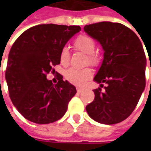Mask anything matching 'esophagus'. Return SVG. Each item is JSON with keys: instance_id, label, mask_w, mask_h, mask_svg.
<instances>
[{"instance_id": "34e87169", "label": "esophagus", "mask_w": 151, "mask_h": 151, "mask_svg": "<svg viewBox=\"0 0 151 151\" xmlns=\"http://www.w3.org/2000/svg\"><path fill=\"white\" fill-rule=\"evenodd\" d=\"M82 91H83V89L82 88H80V87H78V88H77V92H78V93H81V92H82Z\"/></svg>"}]
</instances>
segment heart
I'll return each mask as SVG.
<instances>
[{
	"mask_svg": "<svg viewBox=\"0 0 151 151\" xmlns=\"http://www.w3.org/2000/svg\"><path fill=\"white\" fill-rule=\"evenodd\" d=\"M74 47L76 49L81 51L85 54H87L86 63L92 65H97L99 62L98 57L94 54L95 50V42L91 37L86 35H79L74 41ZM69 48L66 46L63 47L60 49L59 54V59L60 64L64 66L68 65L69 62ZM93 75L91 69L89 68L84 69H74L70 68L67 69L65 73V77L66 80L72 84L77 86H83L85 82L91 78Z\"/></svg>",
	"mask_w": 151,
	"mask_h": 151,
	"instance_id": "b5f03b06",
	"label": "heart"
}]
</instances>
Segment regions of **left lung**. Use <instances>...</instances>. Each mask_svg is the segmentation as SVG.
Returning <instances> with one entry per match:
<instances>
[{"label":"left lung","mask_w":151,"mask_h":151,"mask_svg":"<svg viewBox=\"0 0 151 151\" xmlns=\"http://www.w3.org/2000/svg\"><path fill=\"white\" fill-rule=\"evenodd\" d=\"M84 31L98 41L104 59L94 81L95 99L86 107L90 117L99 123H120L136 108L146 86V58L142 44L125 26L111 22L86 25ZM151 70V69H150Z\"/></svg>","instance_id":"left-lung-1"}]
</instances>
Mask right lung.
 <instances>
[{
  "label": "right lung",
  "instance_id": "obj_1",
  "mask_svg": "<svg viewBox=\"0 0 151 151\" xmlns=\"http://www.w3.org/2000/svg\"><path fill=\"white\" fill-rule=\"evenodd\" d=\"M79 26L41 24L29 28L9 51L5 71L9 97L27 120L40 124L55 122L65 114L76 87L58 77L53 84L47 73L59 65V54Z\"/></svg>",
  "mask_w": 151,
  "mask_h": 151
}]
</instances>
